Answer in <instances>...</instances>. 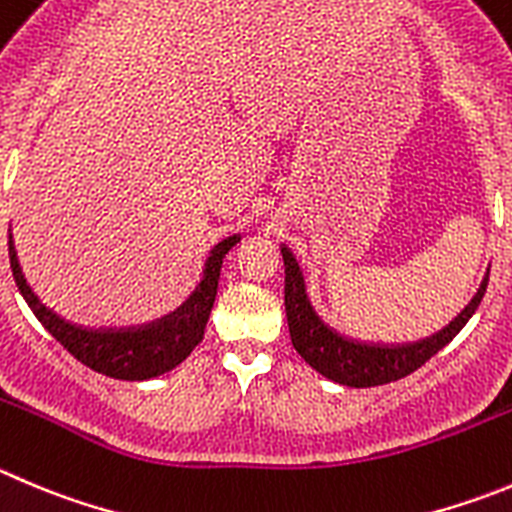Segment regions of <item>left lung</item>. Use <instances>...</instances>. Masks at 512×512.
I'll return each instance as SVG.
<instances>
[{"label":"left lung","mask_w":512,"mask_h":512,"mask_svg":"<svg viewBox=\"0 0 512 512\" xmlns=\"http://www.w3.org/2000/svg\"><path fill=\"white\" fill-rule=\"evenodd\" d=\"M280 252H283L285 260V313H288V328L295 351L305 358V364L313 366L326 379L343 386H356V389L404 379L419 366L427 364L434 353L442 351L465 328V323L470 321L472 313L480 305L487 290V278H490V270H487L485 280L480 283V290L470 300V305L457 315L450 326L442 328L434 336L417 343H404V346H369V343L343 338L341 333L328 328L315 315L308 293H305V280L298 260L288 247H280Z\"/></svg>","instance_id":"obj_1"}]
</instances>
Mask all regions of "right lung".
<instances>
[{
    "mask_svg": "<svg viewBox=\"0 0 512 512\" xmlns=\"http://www.w3.org/2000/svg\"><path fill=\"white\" fill-rule=\"evenodd\" d=\"M237 242H240V237L234 234V237H227L214 247L212 255L204 262L202 283L181 303V308H176L161 321L138 328H83L60 318L27 285L22 267H19L12 234H9V265H12L14 283L32 308V313L37 315V321L68 348L80 364L98 371V374L111 376V379L143 381L179 366L194 351V346L202 341L214 298H217L222 260Z\"/></svg>",
    "mask_w": 512,
    "mask_h": 512,
    "instance_id": "1",
    "label": "right lung"
}]
</instances>
